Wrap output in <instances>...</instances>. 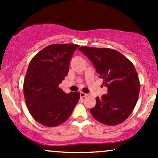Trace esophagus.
Listing matches in <instances>:
<instances>
[{
	"instance_id": "obj_1",
	"label": "esophagus",
	"mask_w": 158,
	"mask_h": 158,
	"mask_svg": "<svg viewBox=\"0 0 158 158\" xmlns=\"http://www.w3.org/2000/svg\"><path fill=\"white\" fill-rule=\"evenodd\" d=\"M87 96H88V94H85V93H83V92H80V97L83 98V97H87Z\"/></svg>"
}]
</instances>
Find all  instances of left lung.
I'll list each match as a JSON object with an SVG mask.
<instances>
[{"instance_id": "left-lung-1", "label": "left lung", "mask_w": 158, "mask_h": 158, "mask_svg": "<svg viewBox=\"0 0 158 158\" xmlns=\"http://www.w3.org/2000/svg\"><path fill=\"white\" fill-rule=\"evenodd\" d=\"M79 50L91 61L108 88V94L96 98L97 104L90 109V114L107 126L124 122L137 104L140 88L134 64L113 49L81 47Z\"/></svg>"}]
</instances>
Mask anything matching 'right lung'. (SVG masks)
I'll return each instance as SVG.
<instances>
[{
  "mask_svg": "<svg viewBox=\"0 0 158 158\" xmlns=\"http://www.w3.org/2000/svg\"><path fill=\"white\" fill-rule=\"evenodd\" d=\"M79 47L49 45L30 61L23 81V95L32 117L43 126L55 127L64 123L79 102V92L66 94L59 88L68 76L70 59Z\"/></svg>",
  "mask_w": 158,
  "mask_h": 158,
  "instance_id": "obj_1",
  "label": "right lung"
}]
</instances>
